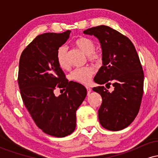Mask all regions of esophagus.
Returning <instances> with one entry per match:
<instances>
[{
  "mask_svg": "<svg viewBox=\"0 0 158 158\" xmlns=\"http://www.w3.org/2000/svg\"><path fill=\"white\" fill-rule=\"evenodd\" d=\"M85 88H86L87 91H88V94H89L90 92H91V88H90L89 86H86V87H85Z\"/></svg>",
  "mask_w": 158,
  "mask_h": 158,
  "instance_id": "obj_1",
  "label": "esophagus"
}]
</instances>
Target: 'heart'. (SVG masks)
Instances as JSON below:
<instances>
[{
    "instance_id": "1",
    "label": "heart",
    "mask_w": 158,
    "mask_h": 158,
    "mask_svg": "<svg viewBox=\"0 0 158 158\" xmlns=\"http://www.w3.org/2000/svg\"><path fill=\"white\" fill-rule=\"evenodd\" d=\"M74 44L85 54L88 56V59L90 61L97 64L102 62V56L99 52L94 51L96 44L91 39L85 37H80L75 40ZM56 60L59 66L63 70H68L70 68L68 59V50L66 47L61 46L58 49L56 53ZM94 73V70L92 67H83L73 70L70 74V79L81 84H88L91 80Z\"/></svg>"
}]
</instances>
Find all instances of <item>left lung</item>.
<instances>
[{"instance_id":"8db88e82","label":"left lung","mask_w":158,"mask_h":158,"mask_svg":"<svg viewBox=\"0 0 158 158\" xmlns=\"http://www.w3.org/2000/svg\"><path fill=\"white\" fill-rule=\"evenodd\" d=\"M83 32L97 37L102 48V66L94 81L114 87L110 93L102 85L93 88L102 99L98 110L99 123L110 131H120L133 122L142 101L144 73L138 54L131 40L108 26Z\"/></svg>"}]
</instances>
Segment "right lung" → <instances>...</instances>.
<instances>
[{
    "label": "right lung",
    "instance_id": "obj_1",
    "mask_svg": "<svg viewBox=\"0 0 158 158\" xmlns=\"http://www.w3.org/2000/svg\"><path fill=\"white\" fill-rule=\"evenodd\" d=\"M70 30L39 35L20 57L19 82L21 98L32 119L44 133L56 137L70 135L76 128V111L87 90L68 81L56 60L57 50L69 39ZM56 87L64 90L56 97Z\"/></svg>",
    "mask_w": 158,
    "mask_h": 158
}]
</instances>
